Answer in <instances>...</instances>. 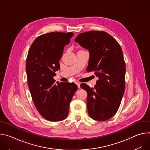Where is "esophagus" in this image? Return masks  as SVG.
Segmentation results:
<instances>
[{
  "instance_id": "obj_1",
  "label": "esophagus",
  "mask_w": 150,
  "mask_h": 150,
  "mask_svg": "<svg viewBox=\"0 0 150 150\" xmlns=\"http://www.w3.org/2000/svg\"><path fill=\"white\" fill-rule=\"evenodd\" d=\"M75 83L77 85V86L78 88H80V83L79 82H76Z\"/></svg>"
}]
</instances>
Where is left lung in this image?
<instances>
[{"label":"left lung","mask_w":150,"mask_h":150,"mask_svg":"<svg viewBox=\"0 0 150 150\" xmlns=\"http://www.w3.org/2000/svg\"><path fill=\"white\" fill-rule=\"evenodd\" d=\"M90 53L87 71H94L98 79L94 88L85 83L81 87L87 93L89 116L95 120L105 121L117 112L125 90V62L118 42L101 31L79 34L75 39Z\"/></svg>","instance_id":"8db88e82"}]
</instances>
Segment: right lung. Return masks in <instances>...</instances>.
<instances>
[{"label":"right lung","instance_id":"1","mask_svg":"<svg viewBox=\"0 0 150 150\" xmlns=\"http://www.w3.org/2000/svg\"><path fill=\"white\" fill-rule=\"evenodd\" d=\"M74 33L52 32L38 37L32 43L27 57L26 72L33 101L38 113L52 122L68 116L69 104L78 89L72 83H55L53 76L60 69L63 49Z\"/></svg>","mask_w":150,"mask_h":150}]
</instances>
